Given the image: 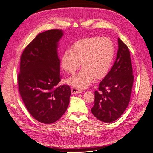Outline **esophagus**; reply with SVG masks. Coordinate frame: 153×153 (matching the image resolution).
Returning <instances> with one entry per match:
<instances>
[{
    "instance_id": "esophagus-1",
    "label": "esophagus",
    "mask_w": 153,
    "mask_h": 153,
    "mask_svg": "<svg viewBox=\"0 0 153 153\" xmlns=\"http://www.w3.org/2000/svg\"><path fill=\"white\" fill-rule=\"evenodd\" d=\"M83 91L82 89H78L76 87H73L71 89V92L72 94H78V93H80Z\"/></svg>"
}]
</instances>
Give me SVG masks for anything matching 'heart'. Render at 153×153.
I'll list each match as a JSON object with an SVG mask.
<instances>
[{
	"mask_svg": "<svg viewBox=\"0 0 153 153\" xmlns=\"http://www.w3.org/2000/svg\"><path fill=\"white\" fill-rule=\"evenodd\" d=\"M114 55L112 40L108 38L91 37L77 41L71 49L64 51L61 57L63 69L69 74L75 73L80 68L83 69L68 82L76 88L89 86L94 77L100 79L108 73Z\"/></svg>",
	"mask_w": 153,
	"mask_h": 153,
	"instance_id": "heart-1",
	"label": "heart"
}]
</instances>
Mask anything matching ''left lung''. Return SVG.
Masks as SVG:
<instances>
[{
	"mask_svg": "<svg viewBox=\"0 0 153 153\" xmlns=\"http://www.w3.org/2000/svg\"><path fill=\"white\" fill-rule=\"evenodd\" d=\"M118 50L114 65L94 92L91 112L104 123H112L121 116L130 100L134 76L127 46L118 38Z\"/></svg>",
	"mask_w": 153,
	"mask_h": 153,
	"instance_id": "1",
	"label": "left lung"
}]
</instances>
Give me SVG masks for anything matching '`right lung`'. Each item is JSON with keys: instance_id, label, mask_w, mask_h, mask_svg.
<instances>
[{"instance_id": "obj_1", "label": "right lung", "mask_w": 153, "mask_h": 153, "mask_svg": "<svg viewBox=\"0 0 153 153\" xmlns=\"http://www.w3.org/2000/svg\"><path fill=\"white\" fill-rule=\"evenodd\" d=\"M59 29L41 32L27 46L20 58L18 90L27 110L45 124L57 121L65 113L71 94L69 86L61 82L58 43Z\"/></svg>"}]
</instances>
